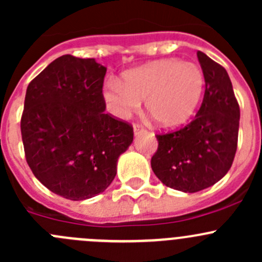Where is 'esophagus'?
<instances>
[{"label": "esophagus", "mask_w": 262, "mask_h": 262, "mask_svg": "<svg viewBox=\"0 0 262 262\" xmlns=\"http://www.w3.org/2000/svg\"><path fill=\"white\" fill-rule=\"evenodd\" d=\"M133 129H134V134H136V136H138V134L144 133V132H146V128H144L143 125H141V124H134Z\"/></svg>", "instance_id": "34e87169"}]
</instances>
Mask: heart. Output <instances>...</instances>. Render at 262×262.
Instances as JSON below:
<instances>
[{
	"label": "heart",
	"instance_id": "obj_1",
	"mask_svg": "<svg viewBox=\"0 0 262 262\" xmlns=\"http://www.w3.org/2000/svg\"><path fill=\"white\" fill-rule=\"evenodd\" d=\"M204 73L199 66L180 59H161L126 71L123 82L109 78L102 95L109 112L128 119L146 100L147 113L161 128H178L196 110L203 91Z\"/></svg>",
	"mask_w": 262,
	"mask_h": 262
}]
</instances>
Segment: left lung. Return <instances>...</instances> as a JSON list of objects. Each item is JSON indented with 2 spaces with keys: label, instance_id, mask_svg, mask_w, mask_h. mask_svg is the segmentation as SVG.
Wrapping results in <instances>:
<instances>
[{
  "label": "left lung",
  "instance_id": "1",
  "mask_svg": "<svg viewBox=\"0 0 262 262\" xmlns=\"http://www.w3.org/2000/svg\"><path fill=\"white\" fill-rule=\"evenodd\" d=\"M205 92L200 109L181 128L156 134L150 160L155 175L171 189L196 192L212 186L233 163L238 143L239 105L224 67L198 52Z\"/></svg>",
  "mask_w": 262,
  "mask_h": 262
}]
</instances>
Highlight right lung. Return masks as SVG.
<instances>
[{
  "label": "right lung",
  "instance_id": "obj_1",
  "mask_svg": "<svg viewBox=\"0 0 262 262\" xmlns=\"http://www.w3.org/2000/svg\"><path fill=\"white\" fill-rule=\"evenodd\" d=\"M106 68L64 54L29 83L21 115L25 158L47 189L70 200L105 191L133 126L105 114Z\"/></svg>",
  "mask_w": 262,
  "mask_h": 262
}]
</instances>
